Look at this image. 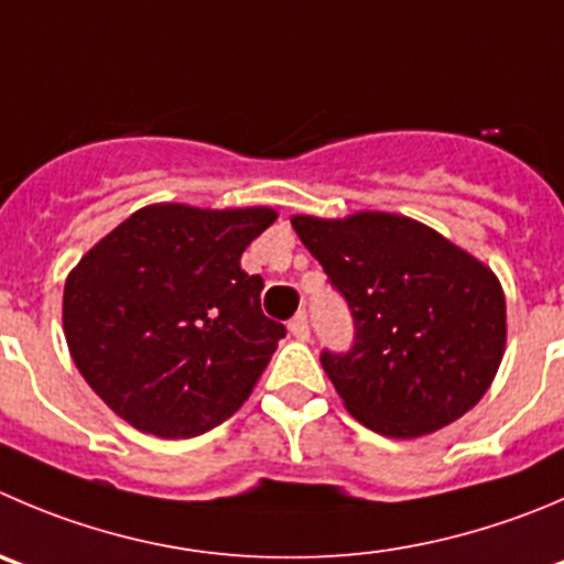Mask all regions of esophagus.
Returning a JSON list of instances; mask_svg holds the SVG:
<instances>
[{"label": "esophagus", "instance_id": "esophagus-1", "mask_svg": "<svg viewBox=\"0 0 564 564\" xmlns=\"http://www.w3.org/2000/svg\"><path fill=\"white\" fill-rule=\"evenodd\" d=\"M288 329H291V335L296 337V340H307V337H310V324H307V315H304V313H299L296 318H293L291 324H288Z\"/></svg>", "mask_w": 564, "mask_h": 564}]
</instances>
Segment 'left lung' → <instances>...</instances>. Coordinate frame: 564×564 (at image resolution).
I'll return each instance as SVG.
<instances>
[{"label":"left lung","instance_id":"obj_1","mask_svg":"<svg viewBox=\"0 0 564 564\" xmlns=\"http://www.w3.org/2000/svg\"><path fill=\"white\" fill-rule=\"evenodd\" d=\"M291 224L354 315L351 351L321 362L362 426L412 440L479 404L507 348L503 288L485 262L395 213Z\"/></svg>","mask_w":564,"mask_h":564}]
</instances>
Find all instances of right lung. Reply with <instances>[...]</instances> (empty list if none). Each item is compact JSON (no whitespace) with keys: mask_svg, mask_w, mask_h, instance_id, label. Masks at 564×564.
I'll return each instance as SVG.
<instances>
[{"mask_svg":"<svg viewBox=\"0 0 564 564\" xmlns=\"http://www.w3.org/2000/svg\"><path fill=\"white\" fill-rule=\"evenodd\" d=\"M271 207H141L72 268L63 332L94 393L135 429L196 437L251 395L285 326L260 310L246 246Z\"/></svg>","mask_w":564,"mask_h":564,"instance_id":"add662e5","label":"right lung"}]
</instances>
